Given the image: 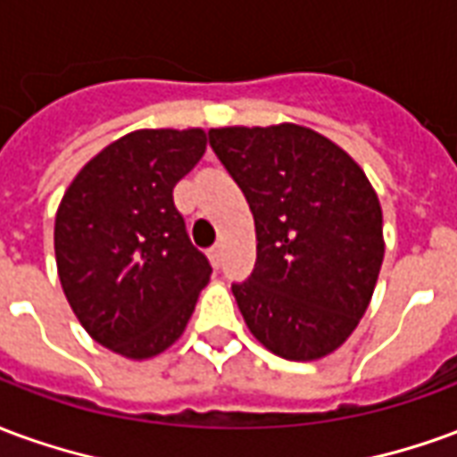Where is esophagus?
<instances>
[{"label":"esophagus","mask_w":457,"mask_h":457,"mask_svg":"<svg viewBox=\"0 0 457 457\" xmlns=\"http://www.w3.org/2000/svg\"><path fill=\"white\" fill-rule=\"evenodd\" d=\"M208 257H210V264H212L215 269H220V264H222V247L210 249Z\"/></svg>","instance_id":"1"}]
</instances>
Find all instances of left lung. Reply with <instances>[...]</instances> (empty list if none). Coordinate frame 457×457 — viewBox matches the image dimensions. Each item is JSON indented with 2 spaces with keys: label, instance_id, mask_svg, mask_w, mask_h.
<instances>
[{
  "label": "left lung",
  "instance_id": "1",
  "mask_svg": "<svg viewBox=\"0 0 457 457\" xmlns=\"http://www.w3.org/2000/svg\"><path fill=\"white\" fill-rule=\"evenodd\" d=\"M210 146L254 215L257 264L232 284L249 333L311 362L353 336L384 259L382 205L357 161L301 124L218 127Z\"/></svg>",
  "mask_w": 457,
  "mask_h": 457
}]
</instances>
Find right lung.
Instances as JSON below:
<instances>
[{
  "instance_id": "right-lung-1",
  "label": "right lung",
  "mask_w": 457,
  "mask_h": 457,
  "mask_svg": "<svg viewBox=\"0 0 457 457\" xmlns=\"http://www.w3.org/2000/svg\"><path fill=\"white\" fill-rule=\"evenodd\" d=\"M205 129H137L85 163L55 212L58 278L95 343L149 360L188 326L210 281L173 188L205 154Z\"/></svg>"
}]
</instances>
